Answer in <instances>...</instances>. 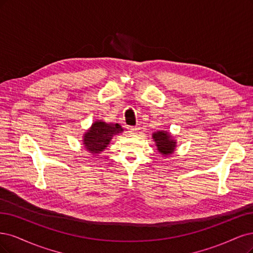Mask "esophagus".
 <instances>
[{
  "mask_svg": "<svg viewBox=\"0 0 253 253\" xmlns=\"http://www.w3.org/2000/svg\"><path fill=\"white\" fill-rule=\"evenodd\" d=\"M138 129H140V127H138V126H133V127H129L128 128L130 133H135Z\"/></svg>",
  "mask_w": 253,
  "mask_h": 253,
  "instance_id": "esophagus-1",
  "label": "esophagus"
}]
</instances>
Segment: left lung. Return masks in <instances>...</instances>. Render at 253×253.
<instances>
[{
	"mask_svg": "<svg viewBox=\"0 0 253 253\" xmlns=\"http://www.w3.org/2000/svg\"><path fill=\"white\" fill-rule=\"evenodd\" d=\"M152 138L156 143L158 151L163 157H169L172 154L176 148V140L170 132L161 130L152 133Z\"/></svg>",
	"mask_w": 253,
	"mask_h": 253,
	"instance_id": "1",
	"label": "left lung"
}]
</instances>
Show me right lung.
I'll return each instance as SVG.
<instances>
[{
  "label": "right lung",
  "mask_w": 253,
  "mask_h": 253,
  "mask_svg": "<svg viewBox=\"0 0 253 253\" xmlns=\"http://www.w3.org/2000/svg\"><path fill=\"white\" fill-rule=\"evenodd\" d=\"M124 131L119 124L106 123L102 120H97L91 124L90 128L83 134L84 148L91 154L101 153L109 145L112 137Z\"/></svg>",
  "instance_id": "1"
}]
</instances>
